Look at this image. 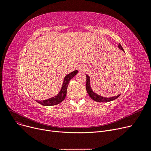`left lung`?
Masks as SVG:
<instances>
[{
	"instance_id": "8db88e82",
	"label": "left lung",
	"mask_w": 151,
	"mask_h": 151,
	"mask_svg": "<svg viewBox=\"0 0 151 151\" xmlns=\"http://www.w3.org/2000/svg\"><path fill=\"white\" fill-rule=\"evenodd\" d=\"M119 49H121V50L124 51L123 47H122V46L121 45L120 43L119 44ZM86 75V91H87V92H88L89 97L92 100H93L94 101H98V102H108V101H113V100L116 99L117 98H118L120 96V94H119L118 96H114V97H112L106 98V97H101V96H99V95L96 93L94 92H93L92 90L91 89V86H90V78H89V76L88 75Z\"/></svg>"
}]
</instances>
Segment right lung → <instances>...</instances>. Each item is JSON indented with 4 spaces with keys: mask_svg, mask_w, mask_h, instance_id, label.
Segmentation results:
<instances>
[{
    "mask_svg": "<svg viewBox=\"0 0 151 151\" xmlns=\"http://www.w3.org/2000/svg\"><path fill=\"white\" fill-rule=\"evenodd\" d=\"M78 72V70H75L73 72H71L69 74H68L64 78V81H63V84L62 89L60 91V92L55 96L54 97H52L51 99H47L43 101H37L38 103H39L40 104H41L44 106H53L58 105L60 104V102H62L63 100L65 99L66 94H67V88H68V85L69 84V82L70 80L72 78L73 76H75Z\"/></svg>",
    "mask_w": 151,
    "mask_h": 151,
    "instance_id": "obj_1",
    "label": "right lung"
}]
</instances>
